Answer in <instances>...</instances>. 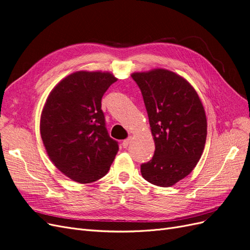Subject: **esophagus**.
<instances>
[{
  "mask_svg": "<svg viewBox=\"0 0 250 250\" xmlns=\"http://www.w3.org/2000/svg\"><path fill=\"white\" fill-rule=\"evenodd\" d=\"M129 143H130V139H126V140H124V141L122 142V146H123V148H127V147H128V145H129Z\"/></svg>",
  "mask_w": 250,
  "mask_h": 250,
  "instance_id": "obj_1",
  "label": "esophagus"
}]
</instances>
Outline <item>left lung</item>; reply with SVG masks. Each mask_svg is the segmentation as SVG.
<instances>
[{"mask_svg": "<svg viewBox=\"0 0 250 250\" xmlns=\"http://www.w3.org/2000/svg\"><path fill=\"white\" fill-rule=\"evenodd\" d=\"M149 118L155 151L141 165L142 176L158 187H171L190 174L202 155L207 117L194 87L171 71L133 73Z\"/></svg>", "mask_w": 250, "mask_h": 250, "instance_id": "1", "label": "left lung"}]
</instances>
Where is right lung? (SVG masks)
I'll use <instances>...</instances> for the list:
<instances>
[{
    "mask_svg": "<svg viewBox=\"0 0 250 250\" xmlns=\"http://www.w3.org/2000/svg\"><path fill=\"white\" fill-rule=\"evenodd\" d=\"M116 81L108 72L73 73L52 89L42 108L41 135L50 160L77 183L106 175L119 151L101 109L104 93Z\"/></svg>",
    "mask_w": 250,
    "mask_h": 250,
    "instance_id": "1",
    "label": "right lung"
}]
</instances>
